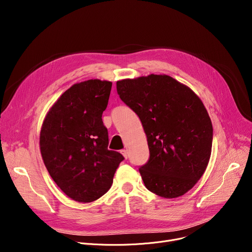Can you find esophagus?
I'll return each instance as SVG.
<instances>
[{"label": "esophagus", "mask_w": 252, "mask_h": 252, "mask_svg": "<svg viewBox=\"0 0 252 252\" xmlns=\"http://www.w3.org/2000/svg\"><path fill=\"white\" fill-rule=\"evenodd\" d=\"M121 153L124 155V157L126 159V158H127V151L125 150V149H123V150H121Z\"/></svg>", "instance_id": "obj_1"}]
</instances>
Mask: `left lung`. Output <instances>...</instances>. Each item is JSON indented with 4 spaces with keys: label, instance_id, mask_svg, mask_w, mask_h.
Listing matches in <instances>:
<instances>
[{
    "label": "left lung",
    "instance_id": "left-lung-1",
    "mask_svg": "<svg viewBox=\"0 0 252 252\" xmlns=\"http://www.w3.org/2000/svg\"><path fill=\"white\" fill-rule=\"evenodd\" d=\"M116 90L147 136L150 157L139 168L145 186L163 198L187 193L204 174L213 146V125L200 98L165 74L123 79Z\"/></svg>",
    "mask_w": 252,
    "mask_h": 252
}]
</instances>
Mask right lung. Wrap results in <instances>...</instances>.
Instances as JSON below:
<instances>
[{
    "label": "right lung",
    "instance_id": "obj_1",
    "mask_svg": "<svg viewBox=\"0 0 252 252\" xmlns=\"http://www.w3.org/2000/svg\"><path fill=\"white\" fill-rule=\"evenodd\" d=\"M111 87L100 79L74 84L50 108L41 128L39 148L49 174L77 202L95 201L107 192L125 159L108 150L102 122Z\"/></svg>",
    "mask_w": 252,
    "mask_h": 252
}]
</instances>
